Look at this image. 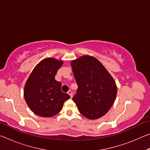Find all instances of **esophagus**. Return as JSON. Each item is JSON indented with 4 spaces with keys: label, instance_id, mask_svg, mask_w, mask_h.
I'll return each instance as SVG.
<instances>
[{
    "label": "esophagus",
    "instance_id": "esophagus-1",
    "mask_svg": "<svg viewBox=\"0 0 150 150\" xmlns=\"http://www.w3.org/2000/svg\"><path fill=\"white\" fill-rule=\"evenodd\" d=\"M67 93L69 94V95H70V96H71V98H72L73 97V92L71 90H69V91H68L67 92Z\"/></svg>",
    "mask_w": 150,
    "mask_h": 150
}]
</instances>
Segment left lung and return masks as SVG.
Returning <instances> with one entry per match:
<instances>
[{
    "label": "left lung",
    "mask_w": 150,
    "mask_h": 150,
    "mask_svg": "<svg viewBox=\"0 0 150 150\" xmlns=\"http://www.w3.org/2000/svg\"><path fill=\"white\" fill-rule=\"evenodd\" d=\"M71 65L78 86L73 100L79 112L90 120L102 117L116 99L113 77L99 61L88 55L72 60Z\"/></svg>",
    "instance_id": "obj_1"
}]
</instances>
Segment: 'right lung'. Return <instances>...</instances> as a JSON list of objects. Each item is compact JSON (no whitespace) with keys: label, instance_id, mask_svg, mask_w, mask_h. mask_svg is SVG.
Returning <instances> with one entry per match:
<instances>
[{"label":"right lung","instance_id":"right-lung-1","mask_svg":"<svg viewBox=\"0 0 150 150\" xmlns=\"http://www.w3.org/2000/svg\"><path fill=\"white\" fill-rule=\"evenodd\" d=\"M63 61L53 57L42 60L30 75L24 86L25 100L33 112L42 117H52L62 110L70 98L61 90L62 83L55 79Z\"/></svg>","mask_w":150,"mask_h":150}]
</instances>
